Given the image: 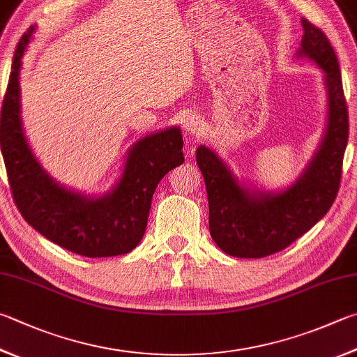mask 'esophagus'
<instances>
[{
	"mask_svg": "<svg viewBox=\"0 0 357 357\" xmlns=\"http://www.w3.org/2000/svg\"><path fill=\"white\" fill-rule=\"evenodd\" d=\"M183 128H184V131L189 134H193V135L199 134L201 129H203V120H201V116L198 114L190 112L184 116Z\"/></svg>",
	"mask_w": 357,
	"mask_h": 357,
	"instance_id": "esophagus-1",
	"label": "esophagus"
}]
</instances>
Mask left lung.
I'll return each instance as SVG.
<instances>
[{
    "mask_svg": "<svg viewBox=\"0 0 357 357\" xmlns=\"http://www.w3.org/2000/svg\"><path fill=\"white\" fill-rule=\"evenodd\" d=\"M301 24L304 34L296 56L307 57L323 70L328 92L326 131L301 176L278 193L251 190L211 148L201 145L197 150L209 201L211 236L229 256L257 259L287 248L326 215L339 192L348 142L339 62L325 32L306 18Z\"/></svg>",
    "mask_w": 357,
    "mask_h": 357,
    "instance_id": "left-lung-1",
    "label": "left lung"
}]
</instances>
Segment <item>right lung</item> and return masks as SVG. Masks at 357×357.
<instances>
[{
    "instance_id": "obj_1",
    "label": "right lung",
    "mask_w": 357,
    "mask_h": 357,
    "mask_svg": "<svg viewBox=\"0 0 357 357\" xmlns=\"http://www.w3.org/2000/svg\"><path fill=\"white\" fill-rule=\"evenodd\" d=\"M22 38L1 106V153L17 209L32 228L56 245L86 257L126 255L145 234L158 184L184 162L179 128L140 139L128 151L121 179L100 198L66 189L43 170L26 142L20 115Z\"/></svg>"
}]
</instances>
